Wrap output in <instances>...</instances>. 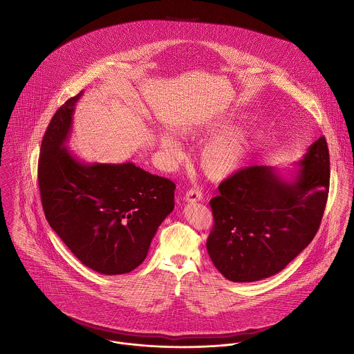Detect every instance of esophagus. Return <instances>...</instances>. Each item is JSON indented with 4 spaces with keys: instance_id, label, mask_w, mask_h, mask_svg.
I'll return each mask as SVG.
<instances>
[{
    "instance_id": "esophagus-1",
    "label": "esophagus",
    "mask_w": 354,
    "mask_h": 354,
    "mask_svg": "<svg viewBox=\"0 0 354 354\" xmlns=\"http://www.w3.org/2000/svg\"><path fill=\"white\" fill-rule=\"evenodd\" d=\"M203 199V194L201 189L192 188L185 194V201L188 203L201 202Z\"/></svg>"
}]
</instances>
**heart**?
Returning a JSON list of instances; mask_svg holds the SVG:
<instances>
[{"label": "heart", "instance_id": "b5f03b06", "mask_svg": "<svg viewBox=\"0 0 354 354\" xmlns=\"http://www.w3.org/2000/svg\"><path fill=\"white\" fill-rule=\"evenodd\" d=\"M230 127V120H221L211 122L207 127L185 125L180 129L183 138L196 139L203 133L222 132ZM158 143L160 150L167 156L177 159L183 150L177 138L170 132H162L158 135ZM251 147V136L245 131H233L212 139L203 147L199 162L203 171L212 180H225L237 171L244 163Z\"/></svg>", "mask_w": 354, "mask_h": 354}]
</instances>
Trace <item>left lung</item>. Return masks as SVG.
I'll return each mask as SVG.
<instances>
[{"instance_id": "8db88e82", "label": "left lung", "mask_w": 354, "mask_h": 354, "mask_svg": "<svg viewBox=\"0 0 354 354\" xmlns=\"http://www.w3.org/2000/svg\"><path fill=\"white\" fill-rule=\"evenodd\" d=\"M288 176L250 166L219 185L209 201L214 227L207 251L233 282H254L282 271L313 240L326 208L330 155L324 136L308 147Z\"/></svg>"}]
</instances>
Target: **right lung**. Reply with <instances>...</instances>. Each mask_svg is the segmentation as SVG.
<instances>
[{"mask_svg":"<svg viewBox=\"0 0 354 354\" xmlns=\"http://www.w3.org/2000/svg\"><path fill=\"white\" fill-rule=\"evenodd\" d=\"M65 102L45 132L38 183L46 219L84 266L127 274L146 259L152 239L174 208L176 185L132 162L87 163L68 150L75 104Z\"/></svg>","mask_w":354,"mask_h":354,"instance_id":"right-lung-1","label":"right lung"}]
</instances>
